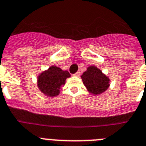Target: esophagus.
Wrapping results in <instances>:
<instances>
[{
  "instance_id": "obj_1",
  "label": "esophagus",
  "mask_w": 146,
  "mask_h": 146,
  "mask_svg": "<svg viewBox=\"0 0 146 146\" xmlns=\"http://www.w3.org/2000/svg\"><path fill=\"white\" fill-rule=\"evenodd\" d=\"M80 75V72H79V71L76 72L75 74H74V76H77V77H79Z\"/></svg>"
}]
</instances>
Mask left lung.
<instances>
[{"instance_id": "1", "label": "left lung", "mask_w": 146, "mask_h": 146, "mask_svg": "<svg viewBox=\"0 0 146 146\" xmlns=\"http://www.w3.org/2000/svg\"><path fill=\"white\" fill-rule=\"evenodd\" d=\"M84 85L92 94H99L109 86V79L97 67L92 66L81 76Z\"/></svg>"}]
</instances>
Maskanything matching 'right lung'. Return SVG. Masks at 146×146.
<instances>
[{"mask_svg": "<svg viewBox=\"0 0 146 146\" xmlns=\"http://www.w3.org/2000/svg\"><path fill=\"white\" fill-rule=\"evenodd\" d=\"M70 76L68 72L61 70L58 67L53 66L40 74L37 79V86L43 94L54 97L59 94L60 89L65 84L66 79Z\"/></svg>", "mask_w": 146, "mask_h": 146, "instance_id": "add662e5", "label": "right lung"}]
</instances>
